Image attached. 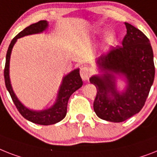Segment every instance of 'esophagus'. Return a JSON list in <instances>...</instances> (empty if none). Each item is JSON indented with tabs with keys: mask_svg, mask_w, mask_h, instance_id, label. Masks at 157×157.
<instances>
[{
	"mask_svg": "<svg viewBox=\"0 0 157 157\" xmlns=\"http://www.w3.org/2000/svg\"><path fill=\"white\" fill-rule=\"evenodd\" d=\"M81 76L83 79V81H87L90 76V71L87 67H83L81 68Z\"/></svg>",
	"mask_w": 157,
	"mask_h": 157,
	"instance_id": "1",
	"label": "esophagus"
}]
</instances>
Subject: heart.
Instances as JSON below:
<instances>
[{"label":"heart","instance_id":"obj_1","mask_svg":"<svg viewBox=\"0 0 157 157\" xmlns=\"http://www.w3.org/2000/svg\"><path fill=\"white\" fill-rule=\"evenodd\" d=\"M114 42H115V36H114V34H112V33L108 34V35L106 36V43L108 44H109V45H111Z\"/></svg>","mask_w":157,"mask_h":157}]
</instances>
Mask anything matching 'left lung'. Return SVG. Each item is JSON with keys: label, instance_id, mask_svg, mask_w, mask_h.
<instances>
[{"label": "left lung", "instance_id": "1", "mask_svg": "<svg viewBox=\"0 0 157 157\" xmlns=\"http://www.w3.org/2000/svg\"><path fill=\"white\" fill-rule=\"evenodd\" d=\"M127 34L123 46L113 47L96 63L101 75L93 76L91 84L97 88L94 102L96 114L103 120L120 123L140 111L153 84L155 66L150 41L142 31L125 22ZM123 76L127 87L118 92L117 76Z\"/></svg>", "mask_w": 157, "mask_h": 157}]
</instances>
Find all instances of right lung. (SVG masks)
I'll list each match as a JSON object with an SVG mask.
<instances>
[{"instance_id":"add662e5","label":"right lung","mask_w":157,"mask_h":157,"mask_svg":"<svg viewBox=\"0 0 157 157\" xmlns=\"http://www.w3.org/2000/svg\"><path fill=\"white\" fill-rule=\"evenodd\" d=\"M48 21L45 20L39 21L36 23L31 24L30 25L27 26L17 35H16L10 43V47L7 51L6 66H5V70H4L6 86L19 113L23 116L25 119L39 125L55 124L64 118L66 114H67V101H68L70 96L76 90L80 89L83 85L82 80H81L80 72H79V68H76L69 72L65 76H63L62 84L59 90L56 101L54 105L49 109H43V110H32V109H28L17 98L16 94L13 90L10 79V60L13 47L17 42V39H20L25 35L42 33L48 28Z\"/></svg>"}]
</instances>
